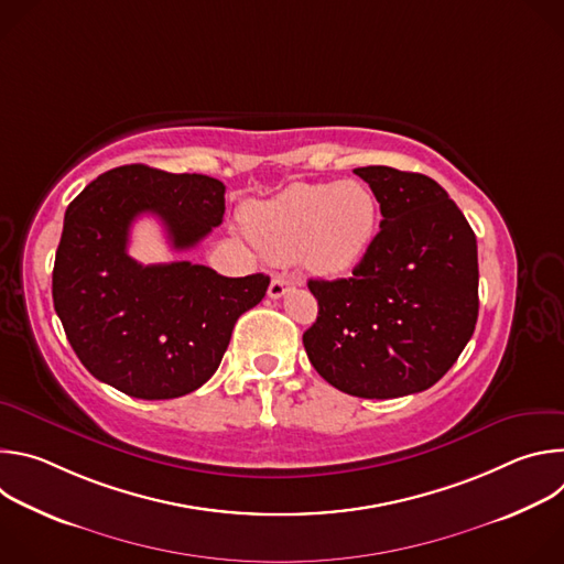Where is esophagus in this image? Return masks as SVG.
<instances>
[{"mask_svg": "<svg viewBox=\"0 0 564 564\" xmlns=\"http://www.w3.org/2000/svg\"><path fill=\"white\" fill-rule=\"evenodd\" d=\"M294 285H301V279H294V276H288V274H279V276L272 279L268 294H270L272 299H281V296H283L290 288H294Z\"/></svg>", "mask_w": 564, "mask_h": 564, "instance_id": "34e87169", "label": "esophagus"}]
</instances>
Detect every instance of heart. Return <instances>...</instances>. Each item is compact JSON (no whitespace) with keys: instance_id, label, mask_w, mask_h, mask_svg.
<instances>
[{"instance_id":"b5f03b06","label":"heart","mask_w":564,"mask_h":564,"mask_svg":"<svg viewBox=\"0 0 564 564\" xmlns=\"http://www.w3.org/2000/svg\"><path fill=\"white\" fill-rule=\"evenodd\" d=\"M246 223L257 248L272 261H299L321 276H339L370 252L379 229V203L361 181L296 183L254 203Z\"/></svg>"}]
</instances>
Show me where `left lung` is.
Here are the masks:
<instances>
[{
  "label": "left lung",
  "mask_w": 564,
  "mask_h": 564,
  "mask_svg": "<svg viewBox=\"0 0 564 564\" xmlns=\"http://www.w3.org/2000/svg\"><path fill=\"white\" fill-rule=\"evenodd\" d=\"M383 220L350 279H310L318 316L303 333L314 370L341 392L390 399L440 381L477 321V240L429 176L355 170Z\"/></svg>",
  "instance_id": "obj_1"
}]
</instances>
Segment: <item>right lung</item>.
<instances>
[{
    "label": "right lung",
    "mask_w": 564,
    "mask_h": 564,
    "mask_svg": "<svg viewBox=\"0 0 564 564\" xmlns=\"http://www.w3.org/2000/svg\"><path fill=\"white\" fill-rule=\"evenodd\" d=\"M140 214L163 220L174 250L223 223L225 185L203 174L124 165L89 183L64 214L53 305L77 359L135 399H174L218 368L238 316L270 276H220L189 261L142 265L127 254Z\"/></svg>",
    "instance_id": "add662e5"
}]
</instances>
